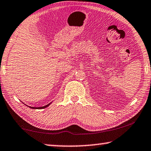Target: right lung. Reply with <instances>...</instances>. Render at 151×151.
Masks as SVG:
<instances>
[{"label": "right lung", "instance_id": "right-lung-1", "mask_svg": "<svg viewBox=\"0 0 151 151\" xmlns=\"http://www.w3.org/2000/svg\"><path fill=\"white\" fill-rule=\"evenodd\" d=\"M51 104V103H50L49 104H47V105H46V106H43V107H31V106H28L29 107H30V108H32V109H44V108H45V107H48Z\"/></svg>", "mask_w": 151, "mask_h": 151}]
</instances>
